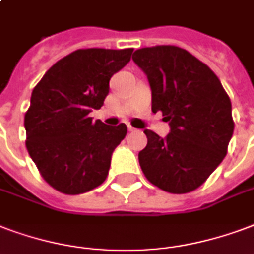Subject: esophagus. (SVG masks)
<instances>
[{
	"label": "esophagus",
	"instance_id": "obj_1",
	"mask_svg": "<svg viewBox=\"0 0 254 254\" xmlns=\"http://www.w3.org/2000/svg\"><path fill=\"white\" fill-rule=\"evenodd\" d=\"M127 131H135V129L133 127H130V125H127Z\"/></svg>",
	"mask_w": 254,
	"mask_h": 254
}]
</instances>
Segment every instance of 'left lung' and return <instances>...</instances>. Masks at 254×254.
I'll return each mask as SVG.
<instances>
[{
    "label": "left lung",
    "mask_w": 254,
    "mask_h": 254,
    "mask_svg": "<svg viewBox=\"0 0 254 254\" xmlns=\"http://www.w3.org/2000/svg\"><path fill=\"white\" fill-rule=\"evenodd\" d=\"M133 61L148 77L152 112L161 110L170 127L165 138L145 129L141 169L162 190L189 193L226 156L235 129L229 96L210 67L179 46L142 48Z\"/></svg>",
    "instance_id": "1"
}]
</instances>
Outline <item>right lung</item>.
<instances>
[{"mask_svg":"<svg viewBox=\"0 0 254 254\" xmlns=\"http://www.w3.org/2000/svg\"><path fill=\"white\" fill-rule=\"evenodd\" d=\"M133 49H78L61 58L33 89L25 113L26 148L50 187L81 194L101 185L112 153L127 125L93 123L109 93L110 77L129 61Z\"/></svg>","mask_w":254,"mask_h":254,"instance_id":"obj_1","label":"right lung"}]
</instances>
